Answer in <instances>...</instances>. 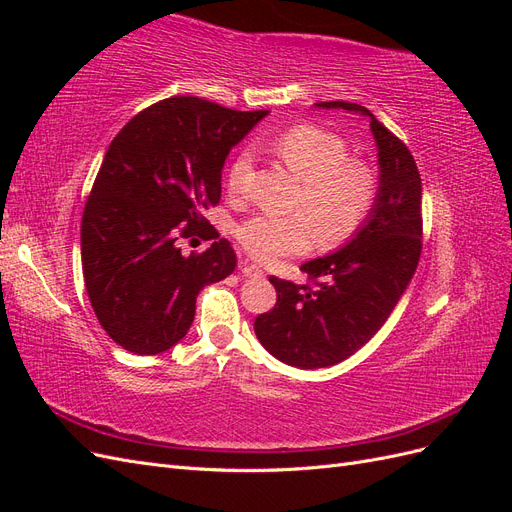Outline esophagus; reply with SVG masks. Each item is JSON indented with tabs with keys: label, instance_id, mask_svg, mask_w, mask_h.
Masks as SVG:
<instances>
[{
	"label": "esophagus",
	"instance_id": "1",
	"mask_svg": "<svg viewBox=\"0 0 512 512\" xmlns=\"http://www.w3.org/2000/svg\"><path fill=\"white\" fill-rule=\"evenodd\" d=\"M239 269H241V273H243L245 277H258V275H262L260 267H256L254 262H247V260H241V262H239Z\"/></svg>",
	"mask_w": 512,
	"mask_h": 512
}]
</instances>
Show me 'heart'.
Segmentation results:
<instances>
[{
  "instance_id": "1",
  "label": "heart",
  "mask_w": 512,
  "mask_h": 512,
  "mask_svg": "<svg viewBox=\"0 0 512 512\" xmlns=\"http://www.w3.org/2000/svg\"><path fill=\"white\" fill-rule=\"evenodd\" d=\"M271 149L301 179L290 203V211L297 215H252L243 220L237 226V239L245 252L271 265L301 254L309 243V230L322 247H337L352 239L376 207L380 190L376 168L350 158V147L342 136L307 123L277 136ZM250 168L252 153L245 149L232 160L226 175L232 196L245 192Z\"/></svg>"
}]
</instances>
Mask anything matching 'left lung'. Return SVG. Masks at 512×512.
<instances>
[{
	"label": "left lung",
	"instance_id": "1",
	"mask_svg": "<svg viewBox=\"0 0 512 512\" xmlns=\"http://www.w3.org/2000/svg\"><path fill=\"white\" fill-rule=\"evenodd\" d=\"M318 106L369 117L380 190L374 211L348 245L301 267L309 284L269 280L277 301L254 320L256 337L275 359L301 369L335 365L363 348L406 292L423 250V185L410 149L361 104Z\"/></svg>",
	"mask_w": 512,
	"mask_h": 512
}]
</instances>
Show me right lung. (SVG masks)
<instances>
[{"label": "right lung", "instance_id": "obj_1", "mask_svg": "<svg viewBox=\"0 0 512 512\" xmlns=\"http://www.w3.org/2000/svg\"><path fill=\"white\" fill-rule=\"evenodd\" d=\"M267 113L175 96L134 115L108 145L83 211L81 258L91 307L121 348H173L198 292L235 271L230 241L183 256L179 239L220 237L205 211L220 203L228 151Z\"/></svg>", "mask_w": 512, "mask_h": 512}]
</instances>
